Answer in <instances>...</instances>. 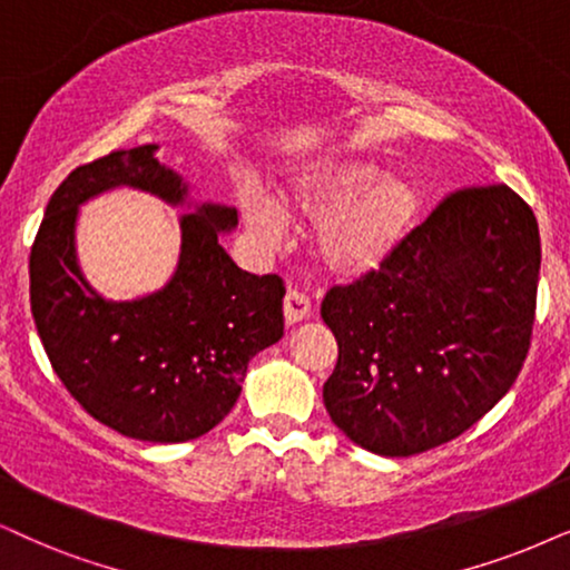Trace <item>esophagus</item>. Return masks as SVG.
<instances>
[{
  "label": "esophagus",
  "instance_id": "1",
  "mask_svg": "<svg viewBox=\"0 0 570 570\" xmlns=\"http://www.w3.org/2000/svg\"><path fill=\"white\" fill-rule=\"evenodd\" d=\"M309 309H313V305H309V299L305 297L302 292H286L284 297V318L286 323H302L309 315Z\"/></svg>",
  "mask_w": 570,
  "mask_h": 570
}]
</instances>
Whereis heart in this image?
I'll return each mask as SVG.
<instances>
[{
	"mask_svg": "<svg viewBox=\"0 0 570 570\" xmlns=\"http://www.w3.org/2000/svg\"><path fill=\"white\" fill-rule=\"evenodd\" d=\"M281 197L294 218L318 223L315 255L338 278H363L384 268L415 232L426 205L415 176L384 173L373 160L347 155L305 165ZM242 218L261 242L284 239V215L261 191L242 194Z\"/></svg>",
	"mask_w": 570,
	"mask_h": 570,
	"instance_id": "b5f03b06",
	"label": "heart"
}]
</instances>
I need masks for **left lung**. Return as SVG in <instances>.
<instances>
[{
    "label": "left lung",
    "mask_w": 570,
    "mask_h": 570,
    "mask_svg": "<svg viewBox=\"0 0 570 570\" xmlns=\"http://www.w3.org/2000/svg\"><path fill=\"white\" fill-rule=\"evenodd\" d=\"M542 247L505 184L450 194L397 255L321 305L338 344L331 421L363 450L407 458L455 439L515 384Z\"/></svg>",
    "instance_id": "left-lung-1"
}]
</instances>
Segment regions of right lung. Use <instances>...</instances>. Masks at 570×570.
Returning <instances> with one entry per match:
<instances>
[{
  "label": "right lung",
  "mask_w": 570,
  "mask_h": 570,
  "mask_svg": "<svg viewBox=\"0 0 570 570\" xmlns=\"http://www.w3.org/2000/svg\"><path fill=\"white\" fill-rule=\"evenodd\" d=\"M157 144L120 149L70 173L49 199L31 247V313L49 363L86 413L141 442H189L232 413L249 360L284 336V281L236 268L220 247L236 207L189 202L181 173ZM128 185L171 206L183 252L168 285L115 303L77 265V207Z\"/></svg>",
  "instance_id": "obj_1"
}]
</instances>
